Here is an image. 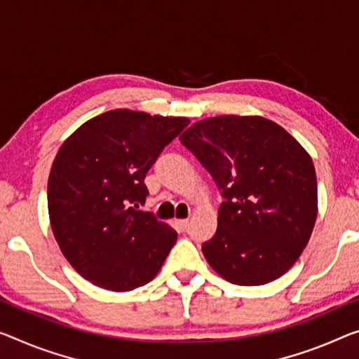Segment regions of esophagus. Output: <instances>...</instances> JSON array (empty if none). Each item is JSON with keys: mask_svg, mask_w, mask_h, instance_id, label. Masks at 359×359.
Instances as JSON below:
<instances>
[{"mask_svg": "<svg viewBox=\"0 0 359 359\" xmlns=\"http://www.w3.org/2000/svg\"><path fill=\"white\" fill-rule=\"evenodd\" d=\"M176 224H178V228L181 231H186L187 226H189V219H178V222H176Z\"/></svg>", "mask_w": 359, "mask_h": 359, "instance_id": "obj_1", "label": "esophagus"}]
</instances>
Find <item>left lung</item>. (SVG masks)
I'll use <instances>...</instances> for the list:
<instances>
[{
    "instance_id": "left-lung-1",
    "label": "left lung",
    "mask_w": 359,
    "mask_h": 359,
    "mask_svg": "<svg viewBox=\"0 0 359 359\" xmlns=\"http://www.w3.org/2000/svg\"><path fill=\"white\" fill-rule=\"evenodd\" d=\"M223 197L218 228L202 252L237 285L278 279L310 241L318 215L311 157L283 126L263 117L222 115L180 136Z\"/></svg>"
}]
</instances>
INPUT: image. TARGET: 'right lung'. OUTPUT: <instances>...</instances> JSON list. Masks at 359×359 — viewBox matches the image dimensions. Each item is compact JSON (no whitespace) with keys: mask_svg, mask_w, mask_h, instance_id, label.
Returning a JSON list of instances; mask_svg holds the SVG:
<instances>
[{"mask_svg":"<svg viewBox=\"0 0 359 359\" xmlns=\"http://www.w3.org/2000/svg\"><path fill=\"white\" fill-rule=\"evenodd\" d=\"M189 120L117 109L60 146L48 180L51 228L64 257L90 283L126 292L147 284L176 231L141 212L146 175Z\"/></svg>","mask_w":359,"mask_h":359,"instance_id":"add662e5","label":"right lung"}]
</instances>
